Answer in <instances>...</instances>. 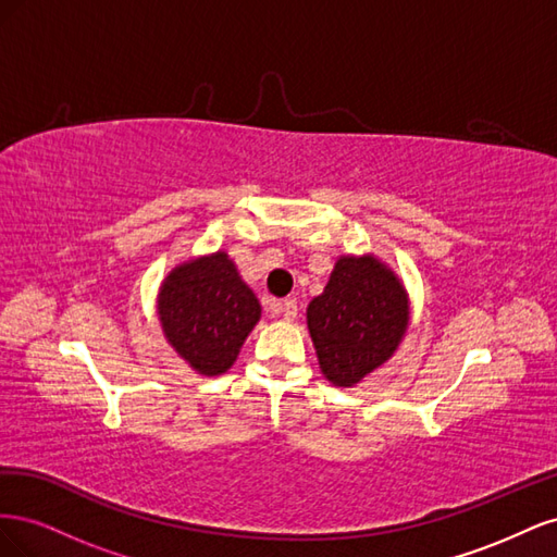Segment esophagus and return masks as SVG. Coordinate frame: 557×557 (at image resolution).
Listing matches in <instances>:
<instances>
[{"label":"esophagus","instance_id":"obj_1","mask_svg":"<svg viewBox=\"0 0 557 557\" xmlns=\"http://www.w3.org/2000/svg\"><path fill=\"white\" fill-rule=\"evenodd\" d=\"M264 305H267V311H272V313H283V318L285 320H295V315H297V299H293V297H288V299H264Z\"/></svg>","mask_w":557,"mask_h":557}]
</instances>
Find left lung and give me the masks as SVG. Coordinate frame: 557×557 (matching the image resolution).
Segmentation results:
<instances>
[{
    "label": "left lung",
    "mask_w": 557,
    "mask_h": 557,
    "mask_svg": "<svg viewBox=\"0 0 557 557\" xmlns=\"http://www.w3.org/2000/svg\"><path fill=\"white\" fill-rule=\"evenodd\" d=\"M307 323L323 374L352 385L393 356L409 323V301L397 276L376 258H339Z\"/></svg>",
    "instance_id": "obj_1"
}]
</instances>
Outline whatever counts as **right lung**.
<instances>
[{"label":"right lung","mask_w":557,"mask_h":557,"mask_svg":"<svg viewBox=\"0 0 557 557\" xmlns=\"http://www.w3.org/2000/svg\"><path fill=\"white\" fill-rule=\"evenodd\" d=\"M158 311L162 330L199 374H223L260 320V301L239 278L227 252L185 262L164 278Z\"/></svg>","instance_id":"right-lung-1"}]
</instances>
